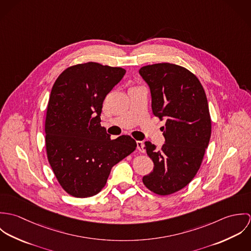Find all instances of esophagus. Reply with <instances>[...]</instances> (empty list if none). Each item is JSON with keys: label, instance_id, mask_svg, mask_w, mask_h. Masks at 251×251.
Returning <instances> with one entry per match:
<instances>
[{"label": "esophagus", "instance_id": "esophagus-1", "mask_svg": "<svg viewBox=\"0 0 251 251\" xmlns=\"http://www.w3.org/2000/svg\"><path fill=\"white\" fill-rule=\"evenodd\" d=\"M137 149L140 152H145V145L143 141H137Z\"/></svg>", "mask_w": 251, "mask_h": 251}]
</instances>
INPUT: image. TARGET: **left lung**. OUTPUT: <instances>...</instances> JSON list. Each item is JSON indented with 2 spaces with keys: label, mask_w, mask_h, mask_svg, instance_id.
Wrapping results in <instances>:
<instances>
[{
  "label": "left lung",
  "mask_w": 251,
  "mask_h": 251,
  "mask_svg": "<svg viewBox=\"0 0 251 251\" xmlns=\"http://www.w3.org/2000/svg\"><path fill=\"white\" fill-rule=\"evenodd\" d=\"M139 73L150 87L153 115L165 120L161 149L145 143L153 170L142 180L151 192L169 195L186 186L201 166L212 133L208 100L199 79L183 67L160 63Z\"/></svg>",
  "instance_id": "obj_1"
}]
</instances>
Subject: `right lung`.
I'll list each match as a JSON object with an SVG mask.
<instances>
[{
    "instance_id": "right-lung-1",
    "label": "right lung",
    "mask_w": 251,
    "mask_h": 251,
    "mask_svg": "<svg viewBox=\"0 0 251 251\" xmlns=\"http://www.w3.org/2000/svg\"><path fill=\"white\" fill-rule=\"evenodd\" d=\"M126 73L95 62L74 65L56 79L45 118L49 164L63 189L77 198L98 194L111 168L135 151L128 135L111 139L100 125L102 103Z\"/></svg>"
}]
</instances>
